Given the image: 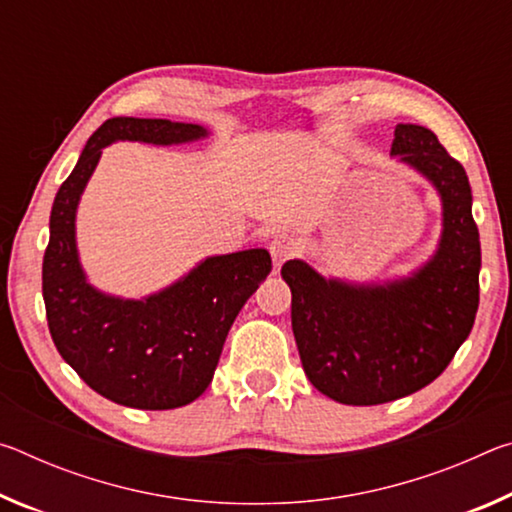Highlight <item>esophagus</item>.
I'll return each mask as SVG.
<instances>
[{"mask_svg": "<svg viewBox=\"0 0 512 512\" xmlns=\"http://www.w3.org/2000/svg\"><path fill=\"white\" fill-rule=\"evenodd\" d=\"M268 250H271V255H273L275 262L280 264V262H284V259L296 253V241H293L289 235H284V232H280V235H275L271 239V244H268Z\"/></svg>", "mask_w": 512, "mask_h": 512, "instance_id": "obj_1", "label": "esophagus"}]
</instances>
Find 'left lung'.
<instances>
[{"mask_svg": "<svg viewBox=\"0 0 512 512\" xmlns=\"http://www.w3.org/2000/svg\"><path fill=\"white\" fill-rule=\"evenodd\" d=\"M391 158L438 194L436 250L386 280L323 275L289 259L291 327L305 375L334 402L375 406L431 384L472 332L479 309L481 244L465 169L429 128L397 124Z\"/></svg>", "mask_w": 512, "mask_h": 512, "instance_id": "8db88e82", "label": "left lung"}]
</instances>
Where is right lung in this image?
<instances>
[{"label": "right lung", "instance_id": "obj_1", "mask_svg": "<svg viewBox=\"0 0 512 512\" xmlns=\"http://www.w3.org/2000/svg\"><path fill=\"white\" fill-rule=\"evenodd\" d=\"M205 137V126L185 121H103L51 207L42 262L51 339L92 391L131 409H178L205 393L232 323L271 273V255L266 248H248L205 257L169 287L144 298H121L88 280L76 244V212L106 146H178Z\"/></svg>", "mask_w": 512, "mask_h": 512}]
</instances>
